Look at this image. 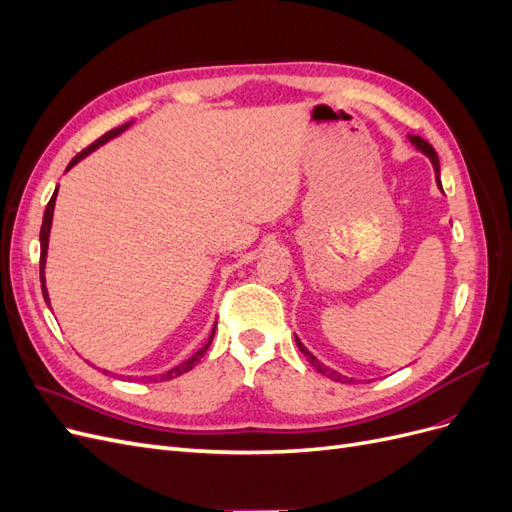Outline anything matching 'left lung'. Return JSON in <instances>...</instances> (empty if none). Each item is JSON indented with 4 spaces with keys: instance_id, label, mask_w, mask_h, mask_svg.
Instances as JSON below:
<instances>
[{
    "instance_id": "8db88e82",
    "label": "left lung",
    "mask_w": 512,
    "mask_h": 512,
    "mask_svg": "<svg viewBox=\"0 0 512 512\" xmlns=\"http://www.w3.org/2000/svg\"><path fill=\"white\" fill-rule=\"evenodd\" d=\"M408 138H410V143L421 151V153H425V156L431 160V166H433V173H436V183H438V188L442 190V181H440V160H438V153H436V149H433L425 138H421V136H416V134H408ZM294 339H297V346H299V350L305 354V359L312 363L314 367H316V371H320V374H324L327 378H331V380H335V382H346V384H350V382H354V378H348V376H344V374H339V371H335V369H331V367H327L324 363H320L316 356L309 352L305 346H303V342L301 339L294 335Z\"/></svg>"
}]
</instances>
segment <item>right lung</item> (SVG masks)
I'll return each instance as SVG.
<instances>
[{"mask_svg":"<svg viewBox=\"0 0 512 512\" xmlns=\"http://www.w3.org/2000/svg\"><path fill=\"white\" fill-rule=\"evenodd\" d=\"M134 121H130V123H126V126H121V128H115V130H111V132H106L102 138H98V141L94 143V145H89L85 151H81L79 156L76 158H72V162L68 164V168H66V173L68 170L72 168V166H76L79 164L81 160H85L89 153H94L98 147H102V145H106L108 141H113V138H117L119 134H123L126 132L130 126H132ZM57 190L59 188H55V192H53V196H51V200H49V205H46V209H44V218H42V228H40V284H42V297H44V301H46V305L51 307V299H49V290H46V275H44V269H46V254H49V237H51V226H53V211H55V200H57ZM213 333H215V324H213V329H211V335H209V339L205 342V346L203 348H198L190 359H185L183 363H179L177 367H173V369H168L166 374H160V380H173V378H177V376H181V374H185V371H190L200 359H203V354L207 352V348H209V344H211V339H213ZM156 382H158V378H156Z\"/></svg>","mask_w":512,"mask_h":512,"instance_id":"1","label":"right lung"}]
</instances>
